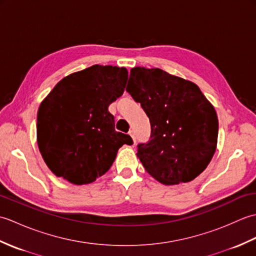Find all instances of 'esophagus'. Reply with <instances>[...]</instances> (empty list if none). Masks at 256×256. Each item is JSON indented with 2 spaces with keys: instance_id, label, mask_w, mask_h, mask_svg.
I'll return each instance as SVG.
<instances>
[{
  "instance_id": "obj_1",
  "label": "esophagus",
  "mask_w": 256,
  "mask_h": 256,
  "mask_svg": "<svg viewBox=\"0 0 256 256\" xmlns=\"http://www.w3.org/2000/svg\"><path fill=\"white\" fill-rule=\"evenodd\" d=\"M128 134L131 135V138H133V142H134V143H136V138H135V134H134V131H132V130H131V131L128 132Z\"/></svg>"
}]
</instances>
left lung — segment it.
<instances>
[{"instance_id":"1","label":"left lung","mask_w":256,"mask_h":256,"mask_svg":"<svg viewBox=\"0 0 256 256\" xmlns=\"http://www.w3.org/2000/svg\"><path fill=\"white\" fill-rule=\"evenodd\" d=\"M126 91L150 122V140L136 154L146 172L164 184L194 180L216 148L214 106L197 84L160 68H132Z\"/></svg>"}]
</instances>
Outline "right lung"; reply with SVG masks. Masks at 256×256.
Here are the masks:
<instances>
[{
  "instance_id": "right-lung-1",
  "label": "right lung",
  "mask_w": 256,
  "mask_h": 256,
  "mask_svg": "<svg viewBox=\"0 0 256 256\" xmlns=\"http://www.w3.org/2000/svg\"><path fill=\"white\" fill-rule=\"evenodd\" d=\"M126 68L94 64L62 79L40 103L37 144L48 168L74 184L94 182L110 170L131 136L116 132L108 108L121 96Z\"/></svg>"
}]
</instances>
